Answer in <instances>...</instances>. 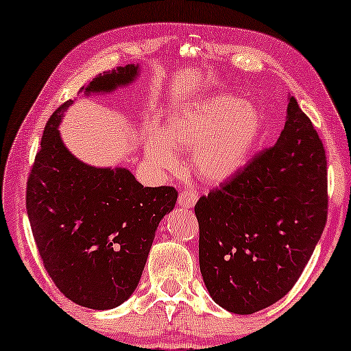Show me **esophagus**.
<instances>
[{
    "instance_id": "esophagus-1",
    "label": "esophagus",
    "mask_w": 351,
    "mask_h": 351,
    "mask_svg": "<svg viewBox=\"0 0 351 351\" xmlns=\"http://www.w3.org/2000/svg\"><path fill=\"white\" fill-rule=\"evenodd\" d=\"M196 201H198V193H196L195 190H182L179 193V198H177V203L182 208H186V209H191L193 206L196 204Z\"/></svg>"
}]
</instances>
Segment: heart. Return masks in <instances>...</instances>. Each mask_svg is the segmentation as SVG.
Listing matches in <instances>:
<instances>
[{
    "instance_id": "obj_1",
    "label": "heart",
    "mask_w": 351,
    "mask_h": 351,
    "mask_svg": "<svg viewBox=\"0 0 351 351\" xmlns=\"http://www.w3.org/2000/svg\"><path fill=\"white\" fill-rule=\"evenodd\" d=\"M262 132V114L232 94L199 100L153 129L145 143L147 160L161 172H177L176 152H191V171L208 184H222L243 169Z\"/></svg>"
}]
</instances>
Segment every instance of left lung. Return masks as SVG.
I'll use <instances>...</instances> for the list:
<instances>
[{
  "label": "left lung",
  "mask_w": 351,
  "mask_h": 351,
  "mask_svg": "<svg viewBox=\"0 0 351 351\" xmlns=\"http://www.w3.org/2000/svg\"><path fill=\"white\" fill-rule=\"evenodd\" d=\"M326 165L318 132L289 97L275 145L198 199L199 268L215 304L251 315L292 289L328 220Z\"/></svg>",
  "instance_id": "obj_1"
}]
</instances>
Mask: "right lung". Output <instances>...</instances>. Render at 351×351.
<instances>
[{"mask_svg": "<svg viewBox=\"0 0 351 351\" xmlns=\"http://www.w3.org/2000/svg\"><path fill=\"white\" fill-rule=\"evenodd\" d=\"M137 65L99 75L88 88L112 93ZM73 100L51 114L27 182V214L43 265L62 294L94 310L121 305L138 285L158 223L174 209V186H143L124 167H94L62 142L59 123Z\"/></svg>", "mask_w": 351, "mask_h": 351, "instance_id": "right-lung-1", "label": "right lung"}]
</instances>
